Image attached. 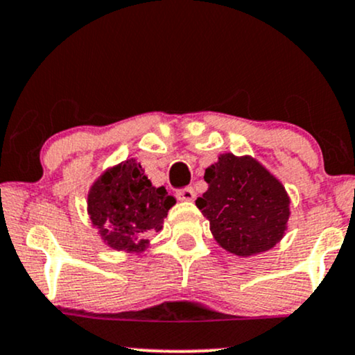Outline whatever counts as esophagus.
<instances>
[{
  "instance_id": "34e87169",
  "label": "esophagus",
  "mask_w": 355,
  "mask_h": 355,
  "mask_svg": "<svg viewBox=\"0 0 355 355\" xmlns=\"http://www.w3.org/2000/svg\"><path fill=\"white\" fill-rule=\"evenodd\" d=\"M177 198L180 201H193L196 198V193L193 188H183V190L177 191Z\"/></svg>"
}]
</instances>
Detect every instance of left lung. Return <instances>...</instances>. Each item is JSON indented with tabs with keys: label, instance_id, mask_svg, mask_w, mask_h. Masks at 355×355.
Masks as SVG:
<instances>
[{
	"label": "left lung",
	"instance_id": "left-lung-1",
	"mask_svg": "<svg viewBox=\"0 0 355 355\" xmlns=\"http://www.w3.org/2000/svg\"><path fill=\"white\" fill-rule=\"evenodd\" d=\"M208 190L196 206L214 239L227 252L250 257L284 239L290 218L285 187L250 155L221 154L205 170Z\"/></svg>",
	"mask_w": 355,
	"mask_h": 355
}]
</instances>
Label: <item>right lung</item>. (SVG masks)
<instances>
[{"label": "right lung", "instance_id": "right-lung-1", "mask_svg": "<svg viewBox=\"0 0 355 355\" xmlns=\"http://www.w3.org/2000/svg\"><path fill=\"white\" fill-rule=\"evenodd\" d=\"M175 203L165 187L152 185L141 162L125 159L93 182L87 211L107 248L141 254L149 248L150 236L162 230Z\"/></svg>", "mask_w": 355, "mask_h": 355}]
</instances>
